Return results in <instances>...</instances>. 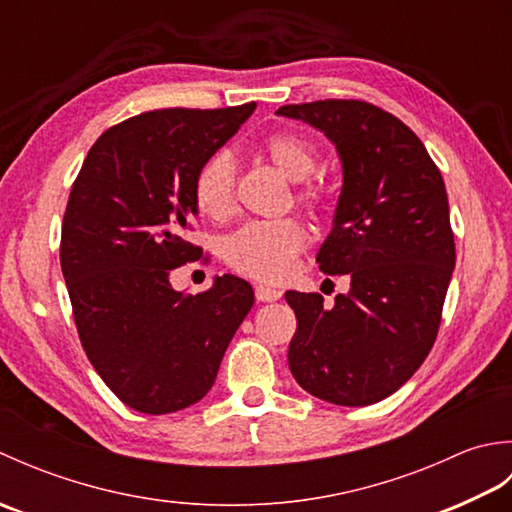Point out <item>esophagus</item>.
Instances as JSON below:
<instances>
[{
  "mask_svg": "<svg viewBox=\"0 0 512 512\" xmlns=\"http://www.w3.org/2000/svg\"><path fill=\"white\" fill-rule=\"evenodd\" d=\"M281 295H284V292L281 290H277V288H270V286H257L255 288V297H257V301H277V299H281Z\"/></svg>",
  "mask_w": 512,
  "mask_h": 512,
  "instance_id": "obj_1",
  "label": "esophagus"
}]
</instances>
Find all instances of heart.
Masks as SVG:
<instances>
[{"instance_id": "1", "label": "heart", "mask_w": 512, "mask_h": 512, "mask_svg": "<svg viewBox=\"0 0 512 512\" xmlns=\"http://www.w3.org/2000/svg\"><path fill=\"white\" fill-rule=\"evenodd\" d=\"M270 165L292 182H299L295 200L306 209H319L323 189L310 176L319 167V149L310 138L297 132H275L259 143ZM193 200L200 213L222 222L235 209V167L226 154H215L195 173ZM306 242L303 228L295 220L250 222L224 242V259L237 273L259 281L284 279Z\"/></svg>"}]
</instances>
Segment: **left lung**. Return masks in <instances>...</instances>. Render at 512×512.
<instances>
[{
  "label": "left lung",
  "instance_id": "obj_1",
  "mask_svg": "<svg viewBox=\"0 0 512 512\" xmlns=\"http://www.w3.org/2000/svg\"><path fill=\"white\" fill-rule=\"evenodd\" d=\"M277 114L319 129L341 158L343 187L317 262L325 275H350V292L330 310L317 292H286L297 314L290 372L332 405H374L436 343L455 268L447 189L420 138L372 103L328 99Z\"/></svg>",
  "mask_w": 512,
  "mask_h": 512
}]
</instances>
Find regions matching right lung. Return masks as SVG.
<instances>
[{
	"instance_id": "right-lung-1",
	"label": "right lung",
	"mask_w": 512,
	"mask_h": 512,
	"mask_svg": "<svg viewBox=\"0 0 512 512\" xmlns=\"http://www.w3.org/2000/svg\"><path fill=\"white\" fill-rule=\"evenodd\" d=\"M255 103L145 112L107 129L76 176L61 226V270L85 354L140 413L206 396L255 303L224 275L200 295L171 288L173 268L202 255L187 242L195 173L237 134Z\"/></svg>"
}]
</instances>
